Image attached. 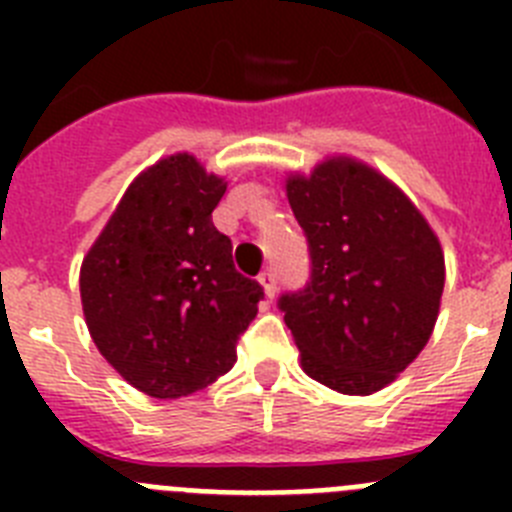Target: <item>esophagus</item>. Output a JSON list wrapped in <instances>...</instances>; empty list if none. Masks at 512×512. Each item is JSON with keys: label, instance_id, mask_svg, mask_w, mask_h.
Listing matches in <instances>:
<instances>
[{"label": "esophagus", "instance_id": "34e87169", "mask_svg": "<svg viewBox=\"0 0 512 512\" xmlns=\"http://www.w3.org/2000/svg\"><path fill=\"white\" fill-rule=\"evenodd\" d=\"M259 282H261V287H264L266 297H274V292H277V271L264 269L261 271Z\"/></svg>", "mask_w": 512, "mask_h": 512}]
</instances>
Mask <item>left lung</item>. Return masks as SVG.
Returning a JSON list of instances; mask_svg holds the SVG:
<instances>
[{
	"mask_svg": "<svg viewBox=\"0 0 512 512\" xmlns=\"http://www.w3.org/2000/svg\"><path fill=\"white\" fill-rule=\"evenodd\" d=\"M287 200L307 238L310 279L277 307L302 369L343 395H372L431 338L441 243L395 184L351 158L292 176Z\"/></svg>",
	"mask_w": 512,
	"mask_h": 512,
	"instance_id": "obj_1",
	"label": "left lung"
}]
</instances>
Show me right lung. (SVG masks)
<instances>
[{
	"label": "right lung",
	"instance_id": "1",
	"mask_svg": "<svg viewBox=\"0 0 512 512\" xmlns=\"http://www.w3.org/2000/svg\"><path fill=\"white\" fill-rule=\"evenodd\" d=\"M223 194V179L192 156L164 158L130 184L81 264L99 354L151 397L192 395L230 372L264 300L212 225Z\"/></svg>",
	"mask_w": 512,
	"mask_h": 512
}]
</instances>
